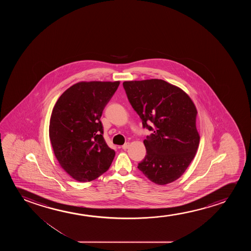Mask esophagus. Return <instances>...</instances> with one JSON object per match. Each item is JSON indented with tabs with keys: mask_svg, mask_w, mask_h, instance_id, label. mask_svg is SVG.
<instances>
[{
	"mask_svg": "<svg viewBox=\"0 0 251 251\" xmlns=\"http://www.w3.org/2000/svg\"><path fill=\"white\" fill-rule=\"evenodd\" d=\"M128 147H129V143H128V142H127V143H125V144H124V146H122V148H123L124 150H126V149H127V148H128Z\"/></svg>",
	"mask_w": 251,
	"mask_h": 251,
	"instance_id": "34e87169",
	"label": "esophagus"
}]
</instances>
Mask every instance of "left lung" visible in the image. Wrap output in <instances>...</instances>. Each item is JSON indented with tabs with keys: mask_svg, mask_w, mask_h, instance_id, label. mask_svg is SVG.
<instances>
[{
	"mask_svg": "<svg viewBox=\"0 0 251 251\" xmlns=\"http://www.w3.org/2000/svg\"><path fill=\"white\" fill-rule=\"evenodd\" d=\"M123 85L143 127L151 131L143 141L147 155L138 169L156 184L174 182L188 168L199 146L195 104L182 89L163 79Z\"/></svg>",
	"mask_w": 251,
	"mask_h": 251,
	"instance_id": "obj_1",
	"label": "left lung"
}]
</instances>
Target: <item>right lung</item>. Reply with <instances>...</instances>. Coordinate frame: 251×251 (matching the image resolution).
<instances>
[{
    "label": "right lung",
    "mask_w": 251,
    "mask_h": 251,
    "mask_svg": "<svg viewBox=\"0 0 251 251\" xmlns=\"http://www.w3.org/2000/svg\"><path fill=\"white\" fill-rule=\"evenodd\" d=\"M119 84L77 83L53 108L49 127L53 151L62 168L79 182L98 178L113 161L115 151L103 139L100 118Z\"/></svg>",
    "instance_id": "obj_1"
}]
</instances>
